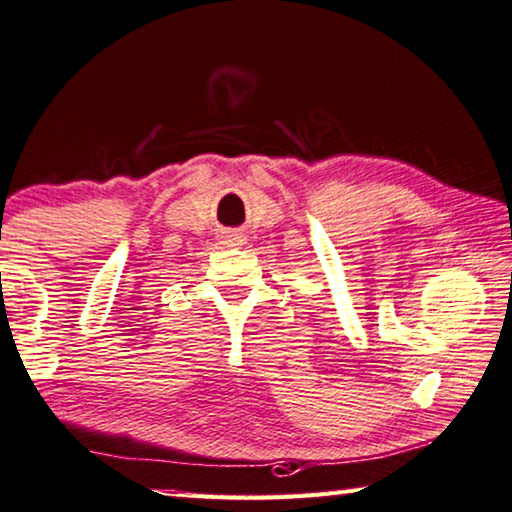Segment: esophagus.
Wrapping results in <instances>:
<instances>
[{
	"mask_svg": "<svg viewBox=\"0 0 512 512\" xmlns=\"http://www.w3.org/2000/svg\"><path fill=\"white\" fill-rule=\"evenodd\" d=\"M223 241H225V246L234 248V246H243V241H246V239H243L241 232H225Z\"/></svg>",
	"mask_w": 512,
	"mask_h": 512,
	"instance_id": "34e87169",
	"label": "esophagus"
}]
</instances>
